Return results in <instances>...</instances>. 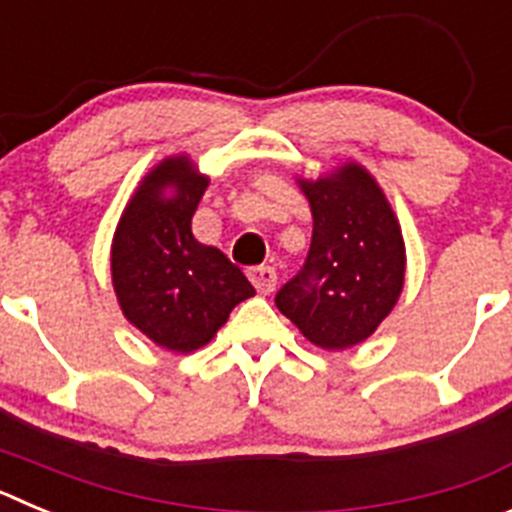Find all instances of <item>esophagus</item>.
<instances>
[{
    "label": "esophagus",
    "mask_w": 512,
    "mask_h": 512,
    "mask_svg": "<svg viewBox=\"0 0 512 512\" xmlns=\"http://www.w3.org/2000/svg\"><path fill=\"white\" fill-rule=\"evenodd\" d=\"M248 277H251L253 287L259 289L261 295H269V292L277 289V271L271 266H256V269L248 271Z\"/></svg>",
    "instance_id": "obj_1"
}]
</instances>
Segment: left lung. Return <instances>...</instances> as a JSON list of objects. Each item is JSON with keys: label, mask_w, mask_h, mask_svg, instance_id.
Returning <instances> with one entry per match:
<instances>
[{"label": "left lung", "mask_w": 512, "mask_h": 512, "mask_svg": "<svg viewBox=\"0 0 512 512\" xmlns=\"http://www.w3.org/2000/svg\"><path fill=\"white\" fill-rule=\"evenodd\" d=\"M312 212L305 266L277 292L279 312L310 343L343 351L366 341L405 284V243L390 202L359 164L300 179Z\"/></svg>", "instance_id": "left-lung-1"}]
</instances>
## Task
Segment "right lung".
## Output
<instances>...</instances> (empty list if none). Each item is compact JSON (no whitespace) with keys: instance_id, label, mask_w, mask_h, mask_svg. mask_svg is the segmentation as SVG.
Segmentation results:
<instances>
[{"instance_id":"right-lung-1","label":"right lung","mask_w":512,"mask_h":512,"mask_svg":"<svg viewBox=\"0 0 512 512\" xmlns=\"http://www.w3.org/2000/svg\"><path fill=\"white\" fill-rule=\"evenodd\" d=\"M207 184L187 156L166 158L130 197L112 241V284L125 318L176 354L212 341L230 310L256 295L220 248L192 235Z\"/></svg>"}]
</instances>
